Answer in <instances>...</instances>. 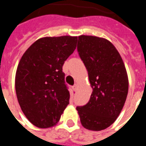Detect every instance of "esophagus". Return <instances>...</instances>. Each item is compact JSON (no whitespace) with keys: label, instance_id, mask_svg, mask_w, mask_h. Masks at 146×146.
I'll list each match as a JSON object with an SVG mask.
<instances>
[{"label":"esophagus","instance_id":"34e87169","mask_svg":"<svg viewBox=\"0 0 146 146\" xmlns=\"http://www.w3.org/2000/svg\"><path fill=\"white\" fill-rule=\"evenodd\" d=\"M73 89L74 90L75 92L77 91V89H78V85L77 84H75L74 86H73Z\"/></svg>","mask_w":146,"mask_h":146}]
</instances>
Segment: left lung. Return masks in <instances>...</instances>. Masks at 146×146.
Instances as JSON below:
<instances>
[{
    "label": "left lung",
    "mask_w": 146,
    "mask_h": 146,
    "mask_svg": "<svg viewBox=\"0 0 146 146\" xmlns=\"http://www.w3.org/2000/svg\"><path fill=\"white\" fill-rule=\"evenodd\" d=\"M77 50L92 93L89 102L76 110L82 127L100 131L110 127L123 108L129 89L127 70L118 50L106 38L80 35Z\"/></svg>",
    "instance_id": "8db88e82"
}]
</instances>
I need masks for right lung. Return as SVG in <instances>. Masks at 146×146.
Returning a JSON list of instances; mask_svg holds the SVG:
<instances>
[{
  "label": "right lung",
  "instance_id": "1",
  "mask_svg": "<svg viewBox=\"0 0 146 146\" xmlns=\"http://www.w3.org/2000/svg\"><path fill=\"white\" fill-rule=\"evenodd\" d=\"M76 43L77 36L41 38L19 60L15 77L17 97L22 111L35 127L55 126L69 104L62 67Z\"/></svg>",
  "mask_w": 146,
  "mask_h": 146
}]
</instances>
